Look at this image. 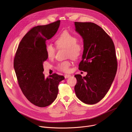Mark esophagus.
<instances>
[{"mask_svg": "<svg viewBox=\"0 0 132 132\" xmlns=\"http://www.w3.org/2000/svg\"><path fill=\"white\" fill-rule=\"evenodd\" d=\"M64 77H65V79H67V78H68L71 77V75H69V74H66V75H65Z\"/></svg>", "mask_w": 132, "mask_h": 132, "instance_id": "esophagus-1", "label": "esophagus"}]
</instances>
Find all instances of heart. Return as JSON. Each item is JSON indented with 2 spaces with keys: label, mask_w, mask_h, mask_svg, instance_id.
<instances>
[{
  "label": "heart",
  "mask_w": 132,
  "mask_h": 132,
  "mask_svg": "<svg viewBox=\"0 0 132 132\" xmlns=\"http://www.w3.org/2000/svg\"><path fill=\"white\" fill-rule=\"evenodd\" d=\"M55 44L58 49L66 48L67 57H71L76 60L80 58L82 53L83 46L81 43L78 41V37L70 32H62L55 40ZM46 56L49 59H53L55 55L56 48L51 44H46L45 47ZM71 62L65 60L60 62L57 66V69L61 72L67 73L70 70Z\"/></svg>",
  "instance_id": "b5f03b06"
}]
</instances>
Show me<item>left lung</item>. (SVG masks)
I'll return each mask as SVG.
<instances>
[{
	"label": "left lung",
	"mask_w": 132,
	"mask_h": 132,
	"mask_svg": "<svg viewBox=\"0 0 132 132\" xmlns=\"http://www.w3.org/2000/svg\"><path fill=\"white\" fill-rule=\"evenodd\" d=\"M75 30L84 39V52L79 65L86 77L75 75L74 87L78 98L87 104H94L108 92L117 70L113 42L101 27L93 22H75Z\"/></svg>",
	"instance_id": "8db88e82"
}]
</instances>
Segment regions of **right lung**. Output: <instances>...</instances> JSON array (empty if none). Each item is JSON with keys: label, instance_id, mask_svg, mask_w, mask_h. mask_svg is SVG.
Listing matches in <instances>:
<instances>
[{"label": "right lung", "instance_id": "right-lung-1", "mask_svg": "<svg viewBox=\"0 0 132 132\" xmlns=\"http://www.w3.org/2000/svg\"><path fill=\"white\" fill-rule=\"evenodd\" d=\"M60 20L35 27L21 40L14 59V68L18 84L30 102L43 108L57 98L59 82L65 78L54 73L45 78L43 62L47 57L45 51L46 41L57 32Z\"/></svg>", "mask_w": 132, "mask_h": 132}]
</instances>
